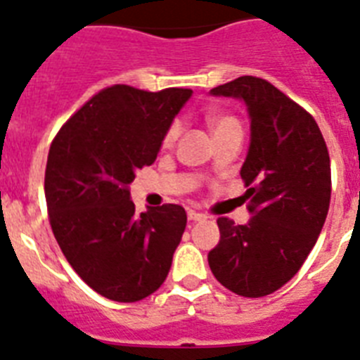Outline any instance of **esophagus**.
Wrapping results in <instances>:
<instances>
[{"instance_id": "obj_1", "label": "esophagus", "mask_w": 360, "mask_h": 360, "mask_svg": "<svg viewBox=\"0 0 360 360\" xmlns=\"http://www.w3.org/2000/svg\"><path fill=\"white\" fill-rule=\"evenodd\" d=\"M205 219H207L205 214L198 212L194 208H188V221H205Z\"/></svg>"}]
</instances>
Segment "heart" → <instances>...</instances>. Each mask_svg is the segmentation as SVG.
<instances>
[{
	"mask_svg": "<svg viewBox=\"0 0 360 360\" xmlns=\"http://www.w3.org/2000/svg\"><path fill=\"white\" fill-rule=\"evenodd\" d=\"M232 122H234V119H231V117H210V119H208V124H210L212 131H216V129L223 128V126H226V124H232ZM177 135H179V124L175 122V124H172L170 128H168L165 139H162L165 146H170Z\"/></svg>",
	"mask_w": 360,
	"mask_h": 360,
	"instance_id": "obj_1",
	"label": "heart"
}]
</instances>
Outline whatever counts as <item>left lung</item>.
Masks as SVG:
<instances>
[{"label":"left lung","instance_id":"8db88e82","mask_svg":"<svg viewBox=\"0 0 360 360\" xmlns=\"http://www.w3.org/2000/svg\"><path fill=\"white\" fill-rule=\"evenodd\" d=\"M210 95L238 98L249 113L240 175L250 219H217L221 236L208 265L232 292L265 297L298 273L324 226L331 198L328 148L315 119L264 78L240 77Z\"/></svg>","mask_w":360,"mask_h":360}]
</instances>
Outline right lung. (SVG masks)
I'll list each match as a JSON object with an SVG mask.
<instances>
[{"instance_id": "right-lung-1", "label": "right lung", "mask_w": 360, "mask_h": 360, "mask_svg": "<svg viewBox=\"0 0 360 360\" xmlns=\"http://www.w3.org/2000/svg\"><path fill=\"white\" fill-rule=\"evenodd\" d=\"M192 89L108 87L84 104L51 144L45 201L71 267L98 295L137 302L161 288L186 226L179 205L135 212L129 183L157 159Z\"/></svg>"}]
</instances>
